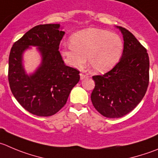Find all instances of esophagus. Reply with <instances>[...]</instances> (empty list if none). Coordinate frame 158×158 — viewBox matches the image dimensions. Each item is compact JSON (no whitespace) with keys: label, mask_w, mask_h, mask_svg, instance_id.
I'll list each match as a JSON object with an SVG mask.
<instances>
[{"label":"esophagus","mask_w":158,"mask_h":158,"mask_svg":"<svg viewBox=\"0 0 158 158\" xmlns=\"http://www.w3.org/2000/svg\"><path fill=\"white\" fill-rule=\"evenodd\" d=\"M88 75L87 74H85V73H80V77H81V80H84V79H85V78L88 77Z\"/></svg>","instance_id":"1"}]
</instances>
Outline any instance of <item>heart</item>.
Masks as SVG:
<instances>
[{
  "instance_id": "b5f03b06",
  "label": "heart",
  "mask_w": 158,
  "mask_h": 158,
  "mask_svg": "<svg viewBox=\"0 0 158 158\" xmlns=\"http://www.w3.org/2000/svg\"><path fill=\"white\" fill-rule=\"evenodd\" d=\"M70 43L62 50L67 64L82 67L88 58L89 67L96 73H105L113 68L121 59L124 49L119 35L99 28L77 31L70 37Z\"/></svg>"
}]
</instances>
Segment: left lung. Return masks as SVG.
<instances>
[{
  "instance_id": "obj_1",
  "label": "left lung",
  "mask_w": 158,
  "mask_h": 158,
  "mask_svg": "<svg viewBox=\"0 0 158 158\" xmlns=\"http://www.w3.org/2000/svg\"><path fill=\"white\" fill-rule=\"evenodd\" d=\"M124 49L119 62L103 75L93 76L95 86L91 95L96 110L107 118H119L136 107L149 85L147 49L130 31L121 26Z\"/></svg>"
}]
</instances>
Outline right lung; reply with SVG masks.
Instances as JSON below:
<instances>
[{
  "mask_svg": "<svg viewBox=\"0 0 158 158\" xmlns=\"http://www.w3.org/2000/svg\"><path fill=\"white\" fill-rule=\"evenodd\" d=\"M64 34L60 24L36 25L15 42L10 49L8 60L10 91L19 104L33 115L51 116L59 112L80 80V72L66 66L58 50ZM30 45L38 47L42 61L37 70L28 75L22 59L23 52Z\"/></svg>",
  "mask_w": 158,
  "mask_h": 158,
  "instance_id": "add662e5",
  "label": "right lung"
}]
</instances>
